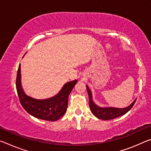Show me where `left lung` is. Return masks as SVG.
<instances>
[{"mask_svg":"<svg viewBox=\"0 0 151 151\" xmlns=\"http://www.w3.org/2000/svg\"><path fill=\"white\" fill-rule=\"evenodd\" d=\"M87 89L88 95L89 99V106H90L91 111L94 116L99 119L101 120H111L117 118V117L124 115L129 112L132 109V107L137 101V99L132 102V103L125 108H115V107H101L97 105L93 100V94L91 89L89 88L87 85H86Z\"/></svg>","mask_w":151,"mask_h":151,"instance_id":"left-lung-1","label":"left lung"}]
</instances>
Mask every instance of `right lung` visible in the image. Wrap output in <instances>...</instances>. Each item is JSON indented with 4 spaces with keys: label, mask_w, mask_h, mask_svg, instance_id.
I'll list each match as a JSON object with an SVG mask.
<instances>
[{
    "label": "right lung",
    "mask_w": 151,
    "mask_h": 151,
    "mask_svg": "<svg viewBox=\"0 0 151 151\" xmlns=\"http://www.w3.org/2000/svg\"><path fill=\"white\" fill-rule=\"evenodd\" d=\"M20 73V64L17 72L16 87L20 104L25 111L30 115L45 121H56L60 119L66 111L68 96L78 81L65 83L54 96L46 99H37L24 93L22 86Z\"/></svg>",
    "instance_id": "right-lung-1"
}]
</instances>
